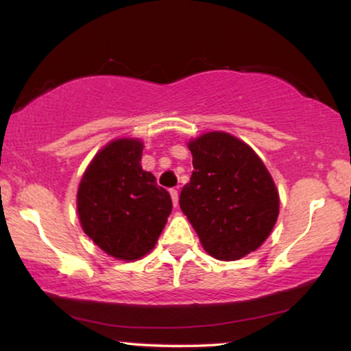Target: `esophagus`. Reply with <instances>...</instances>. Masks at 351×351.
<instances>
[{
    "label": "esophagus",
    "mask_w": 351,
    "mask_h": 351,
    "mask_svg": "<svg viewBox=\"0 0 351 351\" xmlns=\"http://www.w3.org/2000/svg\"><path fill=\"white\" fill-rule=\"evenodd\" d=\"M169 193H171V198H172V204H174L177 208V204H179V191H177L176 189H171Z\"/></svg>",
    "instance_id": "obj_1"
}]
</instances>
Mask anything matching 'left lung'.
<instances>
[{
	"instance_id": "8db88e82",
	"label": "left lung",
	"mask_w": 351,
	"mask_h": 351,
	"mask_svg": "<svg viewBox=\"0 0 351 351\" xmlns=\"http://www.w3.org/2000/svg\"><path fill=\"white\" fill-rule=\"evenodd\" d=\"M189 148L193 172L179 204L206 252L237 261L256 251L280 214V196L265 165L227 132L203 134Z\"/></svg>"
}]
</instances>
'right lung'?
I'll list each match as a JSON object with an SVG mask.
<instances>
[{"label":"right lung","mask_w":351,"mask_h":351,"mask_svg":"<svg viewBox=\"0 0 351 351\" xmlns=\"http://www.w3.org/2000/svg\"><path fill=\"white\" fill-rule=\"evenodd\" d=\"M142 150L138 138L110 142L84 171L76 196L84 233L119 261L150 252L172 210L167 190L142 169Z\"/></svg>","instance_id":"right-lung-1"}]
</instances>
